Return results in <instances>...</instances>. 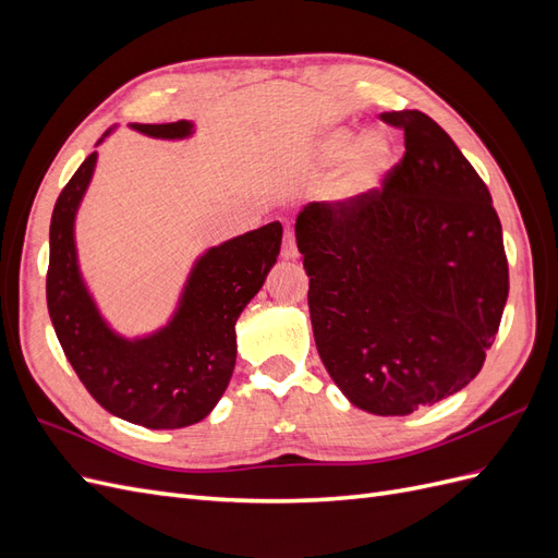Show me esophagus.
Instances as JSON below:
<instances>
[{
  "mask_svg": "<svg viewBox=\"0 0 558 558\" xmlns=\"http://www.w3.org/2000/svg\"><path fill=\"white\" fill-rule=\"evenodd\" d=\"M295 256H298L295 234H293V230H286V234H283V244H281V258H283V260H293Z\"/></svg>",
  "mask_w": 558,
  "mask_h": 558,
  "instance_id": "34e87169",
  "label": "esophagus"
}]
</instances>
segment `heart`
Here are the masks:
<instances>
[{
    "label": "heart",
    "mask_w": 558,
    "mask_h": 558,
    "mask_svg": "<svg viewBox=\"0 0 558 558\" xmlns=\"http://www.w3.org/2000/svg\"><path fill=\"white\" fill-rule=\"evenodd\" d=\"M344 162L340 170L328 181L324 197L335 207H349L353 202L365 197L369 191L377 189V183L391 167L393 148L386 134L381 132H363L356 140L353 128H332L316 146V162L320 167Z\"/></svg>",
    "instance_id": "obj_1"
}]
</instances>
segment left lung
<instances>
[{
    "instance_id": "obj_1",
    "label": "left lung",
    "mask_w": 558,
    "mask_h": 558,
    "mask_svg": "<svg viewBox=\"0 0 558 558\" xmlns=\"http://www.w3.org/2000/svg\"><path fill=\"white\" fill-rule=\"evenodd\" d=\"M404 156L349 207L312 202L295 240L318 356L359 410L404 416L484 365L510 277L492 193L433 118L388 111Z\"/></svg>"
}]
</instances>
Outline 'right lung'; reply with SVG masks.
I'll use <instances>...</instances> for the list:
<instances>
[{
	"label": "right lung",
	"mask_w": 558,
	"mask_h": 558,
	"mask_svg": "<svg viewBox=\"0 0 558 558\" xmlns=\"http://www.w3.org/2000/svg\"><path fill=\"white\" fill-rule=\"evenodd\" d=\"M130 128L154 140H189L195 132L191 121ZM95 165L97 150L64 185L50 218V320L66 361L107 412L154 430L193 426L226 393L238 361L234 324L275 267L283 228L275 221L207 248L193 263L170 320L148 335L125 337L99 312L78 265L74 223Z\"/></svg>",
	"instance_id": "obj_1"
}]
</instances>
